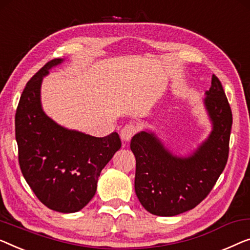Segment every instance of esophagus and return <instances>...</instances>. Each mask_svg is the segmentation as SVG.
<instances>
[{
	"label": "esophagus",
	"mask_w": 250,
	"mask_h": 250,
	"mask_svg": "<svg viewBox=\"0 0 250 250\" xmlns=\"http://www.w3.org/2000/svg\"><path fill=\"white\" fill-rule=\"evenodd\" d=\"M136 132H137L136 125H134V124H126L124 127L122 128V131H121L122 140L124 141V142H127V141L131 140L132 137L134 136V134H136Z\"/></svg>",
	"instance_id": "obj_1"
}]
</instances>
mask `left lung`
<instances>
[{
	"instance_id": "obj_1",
	"label": "left lung",
	"mask_w": 250,
	"mask_h": 250,
	"mask_svg": "<svg viewBox=\"0 0 250 250\" xmlns=\"http://www.w3.org/2000/svg\"><path fill=\"white\" fill-rule=\"evenodd\" d=\"M206 96L205 106L213 131L190 157L172 155L153 134L141 132L133 136L135 193L152 214L173 216L194 208L209 194L226 167L232 111L216 75L212 77Z\"/></svg>"
}]
</instances>
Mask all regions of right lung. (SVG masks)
I'll return each instance as SVG.
<instances>
[{
  "label": "right lung",
  "instance_id": "right-lung-1",
  "mask_svg": "<svg viewBox=\"0 0 250 250\" xmlns=\"http://www.w3.org/2000/svg\"><path fill=\"white\" fill-rule=\"evenodd\" d=\"M61 62L49 61L28 81L14 124L18 159L28 185L48 208L73 213L95 196L101 170L122 142L116 132L96 137L68 131L46 116L41 104L42 77Z\"/></svg>",
  "mask_w": 250,
  "mask_h": 250
}]
</instances>
